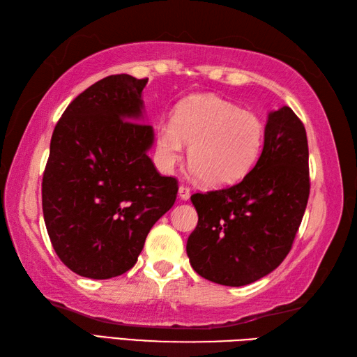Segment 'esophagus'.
Returning a JSON list of instances; mask_svg holds the SVG:
<instances>
[{"label": "esophagus", "mask_w": 357, "mask_h": 357, "mask_svg": "<svg viewBox=\"0 0 357 357\" xmlns=\"http://www.w3.org/2000/svg\"><path fill=\"white\" fill-rule=\"evenodd\" d=\"M179 198L187 201L188 198H190V187L188 185H179Z\"/></svg>", "instance_id": "obj_1"}]
</instances>
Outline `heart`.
<instances>
[{
    "label": "heart",
    "mask_w": 357,
    "mask_h": 357,
    "mask_svg": "<svg viewBox=\"0 0 357 357\" xmlns=\"http://www.w3.org/2000/svg\"><path fill=\"white\" fill-rule=\"evenodd\" d=\"M188 149V164L211 187L238 183L253 169L264 144V126L255 113L213 95H195L181 102L172 124L156 130L155 156L172 170Z\"/></svg>",
    "instance_id": "b5f03b06"
}]
</instances>
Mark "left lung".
Segmentation results:
<instances>
[{
    "label": "left lung",
    "instance_id": "left-lung-1",
    "mask_svg": "<svg viewBox=\"0 0 357 357\" xmlns=\"http://www.w3.org/2000/svg\"><path fill=\"white\" fill-rule=\"evenodd\" d=\"M310 195L305 127L284 105L268 115L264 149L238 184L192 195L198 225L187 241L193 270L241 287L268 275L290 253Z\"/></svg>",
    "mask_w": 357,
    "mask_h": 357
}]
</instances>
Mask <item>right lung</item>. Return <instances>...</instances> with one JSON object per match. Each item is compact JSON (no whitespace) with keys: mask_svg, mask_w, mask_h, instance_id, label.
<instances>
[{"mask_svg":"<svg viewBox=\"0 0 357 357\" xmlns=\"http://www.w3.org/2000/svg\"><path fill=\"white\" fill-rule=\"evenodd\" d=\"M147 78L110 75L67 105L43 174V213L59 259L109 279L138 261L151 227L178 195L147 156L153 128L138 123Z\"/></svg>","mask_w":357,"mask_h":357,"instance_id":"add662e5","label":"right lung"}]
</instances>
